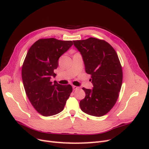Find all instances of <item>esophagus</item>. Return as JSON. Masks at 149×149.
Wrapping results in <instances>:
<instances>
[{
    "label": "esophagus",
    "instance_id": "esophagus-1",
    "mask_svg": "<svg viewBox=\"0 0 149 149\" xmlns=\"http://www.w3.org/2000/svg\"><path fill=\"white\" fill-rule=\"evenodd\" d=\"M79 88L78 86H73V90H76V89H78Z\"/></svg>",
    "mask_w": 149,
    "mask_h": 149
}]
</instances>
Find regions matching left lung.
<instances>
[{
	"label": "left lung",
	"mask_w": 149,
	"mask_h": 149,
	"mask_svg": "<svg viewBox=\"0 0 149 149\" xmlns=\"http://www.w3.org/2000/svg\"><path fill=\"white\" fill-rule=\"evenodd\" d=\"M82 55L85 71L91 75L93 89L83 88L86 96L79 106L89 115L106 114L118 100L123 83V70L117 53L104 40L89 38L73 41Z\"/></svg>",
	"instance_id": "obj_1"
}]
</instances>
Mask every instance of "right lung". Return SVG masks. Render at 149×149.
Instances as JSON below:
<instances>
[{
  "mask_svg": "<svg viewBox=\"0 0 149 149\" xmlns=\"http://www.w3.org/2000/svg\"><path fill=\"white\" fill-rule=\"evenodd\" d=\"M72 41L56 38L37 40L29 49L22 68L26 96L35 109L43 116H51L63 110L73 88L50 81L55 76L58 59L73 45Z\"/></svg>",
  "mask_w": 149,
  "mask_h": 149,
  "instance_id": "add662e5",
  "label": "right lung"
}]
</instances>
